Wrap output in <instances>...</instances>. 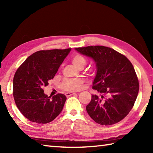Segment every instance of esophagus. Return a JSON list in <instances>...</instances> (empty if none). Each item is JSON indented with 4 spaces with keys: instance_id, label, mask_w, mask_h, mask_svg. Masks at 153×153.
Wrapping results in <instances>:
<instances>
[{
    "instance_id": "esophagus-1",
    "label": "esophagus",
    "mask_w": 153,
    "mask_h": 153,
    "mask_svg": "<svg viewBox=\"0 0 153 153\" xmlns=\"http://www.w3.org/2000/svg\"><path fill=\"white\" fill-rule=\"evenodd\" d=\"M76 94V92H67L66 94H65V95H66V97H71V96H72V95H74V94Z\"/></svg>"
}]
</instances>
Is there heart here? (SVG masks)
<instances>
[{"instance_id":"1","label":"heart","mask_w":153,"mask_h":153,"mask_svg":"<svg viewBox=\"0 0 153 153\" xmlns=\"http://www.w3.org/2000/svg\"><path fill=\"white\" fill-rule=\"evenodd\" d=\"M71 62L75 67L78 69H82L86 64V60L84 56L80 55H74L71 59ZM82 84V80L79 79H65L62 83L61 88L65 90H76L79 88Z\"/></svg>"}]
</instances>
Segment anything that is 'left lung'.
<instances>
[{"instance_id":"8db88e82","label":"left lung","mask_w":153,"mask_h":153,"mask_svg":"<svg viewBox=\"0 0 153 153\" xmlns=\"http://www.w3.org/2000/svg\"><path fill=\"white\" fill-rule=\"evenodd\" d=\"M75 50L91 58L97 67L92 88L100 95H92L91 101L86 106L90 117L103 126L122 120L132 108L138 94V79L132 64L126 56L106 46Z\"/></svg>"}]
</instances>
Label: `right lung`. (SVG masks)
<instances>
[{"label":"right lung","mask_w":153,"mask_h":153,"mask_svg":"<svg viewBox=\"0 0 153 153\" xmlns=\"http://www.w3.org/2000/svg\"><path fill=\"white\" fill-rule=\"evenodd\" d=\"M71 48L40 51L30 55L19 68L13 78V97L18 109L27 120L48 123L63 110L67 98L58 94H45L43 88L53 79Z\"/></svg>","instance_id":"obj_1"}]
</instances>
